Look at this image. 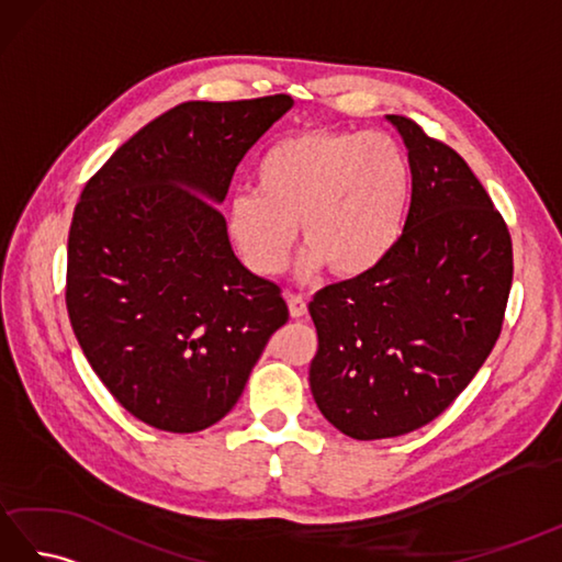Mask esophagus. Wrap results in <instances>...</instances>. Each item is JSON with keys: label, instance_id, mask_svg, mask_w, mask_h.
Segmentation results:
<instances>
[{"label": "esophagus", "instance_id": "34e87169", "mask_svg": "<svg viewBox=\"0 0 562 562\" xmlns=\"http://www.w3.org/2000/svg\"><path fill=\"white\" fill-rule=\"evenodd\" d=\"M288 306H290L292 318H302L308 312L306 300H304V296H300V294H288Z\"/></svg>", "mask_w": 562, "mask_h": 562}]
</instances>
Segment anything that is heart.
I'll use <instances>...</instances> for the list:
<instances>
[{
  "label": "heart",
  "mask_w": 562,
  "mask_h": 562,
  "mask_svg": "<svg viewBox=\"0 0 562 562\" xmlns=\"http://www.w3.org/2000/svg\"><path fill=\"white\" fill-rule=\"evenodd\" d=\"M413 195L403 147L381 133L304 130L262 154L256 188L226 207V232L244 266L272 278L288 266L296 222L306 241L300 272L360 278L398 244Z\"/></svg>",
  "instance_id": "b5f03b06"
}]
</instances>
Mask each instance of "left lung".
Returning <instances> with one entry per match:
<instances>
[{"instance_id":"left-lung-1","label":"left lung","mask_w":562,"mask_h":562,"mask_svg":"<svg viewBox=\"0 0 562 562\" xmlns=\"http://www.w3.org/2000/svg\"><path fill=\"white\" fill-rule=\"evenodd\" d=\"M413 171L411 210L386 260L308 304L318 350L308 386L352 439L408 435L471 384L503 330L509 229L457 151L389 115Z\"/></svg>"}]
</instances>
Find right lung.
<instances>
[{"mask_svg":"<svg viewBox=\"0 0 562 562\" xmlns=\"http://www.w3.org/2000/svg\"><path fill=\"white\" fill-rule=\"evenodd\" d=\"M288 93L188 101L154 117L89 178L67 244V314L123 408L166 432L229 413L290 312L234 256L214 202Z\"/></svg>","mask_w":562,"mask_h":562,"instance_id":"1","label":"right lung"}]
</instances>
